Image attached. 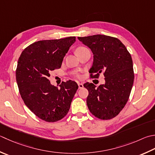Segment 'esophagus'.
I'll return each instance as SVG.
<instances>
[{
    "instance_id": "obj_1",
    "label": "esophagus",
    "mask_w": 155,
    "mask_h": 155,
    "mask_svg": "<svg viewBox=\"0 0 155 155\" xmlns=\"http://www.w3.org/2000/svg\"><path fill=\"white\" fill-rule=\"evenodd\" d=\"M78 89H81L83 88V84L82 83H78Z\"/></svg>"
}]
</instances>
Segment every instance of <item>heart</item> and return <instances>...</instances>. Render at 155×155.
<instances>
[{
	"mask_svg": "<svg viewBox=\"0 0 155 155\" xmlns=\"http://www.w3.org/2000/svg\"><path fill=\"white\" fill-rule=\"evenodd\" d=\"M81 48H84V47H79V48H78L77 50L81 49ZM74 75H75V77H77V78H80V77H81V75H80L79 74H78V73H76Z\"/></svg>",
	"mask_w": 155,
	"mask_h": 155,
	"instance_id": "1",
	"label": "heart"
}]
</instances>
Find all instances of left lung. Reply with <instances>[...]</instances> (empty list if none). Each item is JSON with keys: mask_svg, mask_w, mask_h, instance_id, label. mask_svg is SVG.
I'll return each instance as SVG.
<instances>
[{"mask_svg": "<svg viewBox=\"0 0 155 155\" xmlns=\"http://www.w3.org/2000/svg\"><path fill=\"white\" fill-rule=\"evenodd\" d=\"M78 39L93 54L90 77L98 78L102 72L105 81L97 88L93 83L84 84L89 91L88 108L99 119L110 120L122 110L131 93L134 78L131 55L116 38L94 35Z\"/></svg>", "mask_w": 155, "mask_h": 155, "instance_id": "obj_1", "label": "left lung"}]
</instances>
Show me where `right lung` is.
I'll return each instance as SVG.
<instances>
[{
  "instance_id": "obj_1",
  "label": "right lung",
  "mask_w": 155,
  "mask_h": 155,
  "mask_svg": "<svg viewBox=\"0 0 155 155\" xmlns=\"http://www.w3.org/2000/svg\"><path fill=\"white\" fill-rule=\"evenodd\" d=\"M75 37L34 42L18 60L16 80L21 98L36 116L48 122L59 121L70 110L78 84L62 82L60 88L51 84L50 72L61 67L64 57Z\"/></svg>"
}]
</instances>
